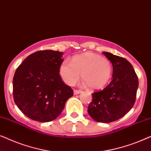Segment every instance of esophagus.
Here are the masks:
<instances>
[{
    "label": "esophagus",
    "mask_w": 151,
    "mask_h": 151,
    "mask_svg": "<svg viewBox=\"0 0 151 151\" xmlns=\"http://www.w3.org/2000/svg\"><path fill=\"white\" fill-rule=\"evenodd\" d=\"M82 92V91H80V90H74V91H73V93H74V95H78V94L81 93Z\"/></svg>",
    "instance_id": "obj_1"
}]
</instances>
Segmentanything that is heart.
<instances>
[{"label":"heart","mask_w":151,"mask_h":151,"mask_svg":"<svg viewBox=\"0 0 151 151\" xmlns=\"http://www.w3.org/2000/svg\"><path fill=\"white\" fill-rule=\"evenodd\" d=\"M112 72L113 66L109 59L92 53L76 55L71 62L64 60L59 69L60 77L68 85L75 84L81 73L83 85H88L93 89L104 87Z\"/></svg>","instance_id":"1"}]
</instances>
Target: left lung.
Returning a JSON list of instances; mask_svg holds the SVG:
<instances>
[{
	"instance_id": "obj_1",
	"label": "left lung",
	"mask_w": 151,
	"mask_h": 151,
	"mask_svg": "<svg viewBox=\"0 0 151 151\" xmlns=\"http://www.w3.org/2000/svg\"><path fill=\"white\" fill-rule=\"evenodd\" d=\"M113 66L112 80L104 89L92 93L88 113L98 122L116 121L133 106L138 88V78L127 59L103 52Z\"/></svg>"
}]
</instances>
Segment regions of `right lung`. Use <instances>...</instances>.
<instances>
[{
  "instance_id": "obj_1",
  "label": "right lung",
  "mask_w": 151,
  "mask_h": 151,
  "mask_svg": "<svg viewBox=\"0 0 151 151\" xmlns=\"http://www.w3.org/2000/svg\"><path fill=\"white\" fill-rule=\"evenodd\" d=\"M63 52L36 51L24 59L13 79L15 104L33 120L48 122L59 116L73 93L62 81L59 69Z\"/></svg>"
}]
</instances>
